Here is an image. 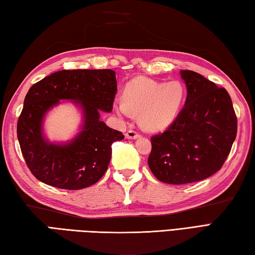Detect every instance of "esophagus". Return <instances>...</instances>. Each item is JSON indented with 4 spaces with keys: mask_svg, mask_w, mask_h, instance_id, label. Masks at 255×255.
I'll use <instances>...</instances> for the list:
<instances>
[{
    "mask_svg": "<svg viewBox=\"0 0 255 255\" xmlns=\"http://www.w3.org/2000/svg\"><path fill=\"white\" fill-rule=\"evenodd\" d=\"M139 137H140V134L136 130H133V129H129V130L126 132L127 139H137Z\"/></svg>",
    "mask_w": 255,
    "mask_h": 255,
    "instance_id": "34e87169",
    "label": "esophagus"
}]
</instances>
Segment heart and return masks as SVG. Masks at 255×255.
I'll use <instances>...</instances> for the list:
<instances>
[{"label": "heart", "instance_id": "obj_1", "mask_svg": "<svg viewBox=\"0 0 255 255\" xmlns=\"http://www.w3.org/2000/svg\"><path fill=\"white\" fill-rule=\"evenodd\" d=\"M185 100V88L180 81L158 82L136 78L125 85L123 102L115 105L118 114H139V123L150 131H159L174 122Z\"/></svg>", "mask_w": 255, "mask_h": 255}]
</instances>
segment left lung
Wrapping results in <instances>:
<instances>
[{
  "label": "left lung",
  "instance_id": "8db88e82",
  "mask_svg": "<svg viewBox=\"0 0 255 255\" xmlns=\"http://www.w3.org/2000/svg\"><path fill=\"white\" fill-rule=\"evenodd\" d=\"M187 89L183 110L167 130L151 138L148 164L166 184H187L215 174L237 136V116L226 89L202 74L180 71Z\"/></svg>",
  "mask_w": 255,
  "mask_h": 255
}]
</instances>
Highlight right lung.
Masks as SVG:
<instances>
[{
	"instance_id": "add662e5",
	"label": "right lung",
	"mask_w": 255,
	"mask_h": 255,
	"mask_svg": "<svg viewBox=\"0 0 255 255\" xmlns=\"http://www.w3.org/2000/svg\"><path fill=\"white\" fill-rule=\"evenodd\" d=\"M117 93L116 73L104 70H62L29 89L17 122V138L30 172L47 185L81 189L104 175L112 158V144L124 134L101 121L111 113ZM60 100L79 107L83 124L69 142L51 143L43 132L46 114Z\"/></svg>"
}]
</instances>
